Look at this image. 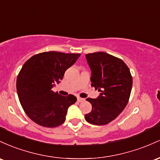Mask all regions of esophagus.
<instances>
[{
    "instance_id": "esophagus-1",
    "label": "esophagus",
    "mask_w": 160,
    "mask_h": 160,
    "mask_svg": "<svg viewBox=\"0 0 160 160\" xmlns=\"http://www.w3.org/2000/svg\"><path fill=\"white\" fill-rule=\"evenodd\" d=\"M77 100H78V102H83L84 100H85V99H83V98H79V97H78V98H77Z\"/></svg>"
}]
</instances>
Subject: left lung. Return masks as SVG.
<instances>
[{"instance_id":"obj_1","label":"left lung","mask_w":160,"mask_h":160,"mask_svg":"<svg viewBox=\"0 0 160 160\" xmlns=\"http://www.w3.org/2000/svg\"><path fill=\"white\" fill-rule=\"evenodd\" d=\"M85 57L91 71V86L100 93L95 99H86L92 109L85 118L93 125H107L126 107L132 91V75L122 60L105 52L88 53Z\"/></svg>"}]
</instances>
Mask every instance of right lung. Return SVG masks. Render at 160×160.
<instances>
[{"label":"right lung","mask_w":160,"mask_h":160,"mask_svg":"<svg viewBox=\"0 0 160 160\" xmlns=\"http://www.w3.org/2000/svg\"><path fill=\"white\" fill-rule=\"evenodd\" d=\"M80 55L44 52L34 55L22 66L17 79L18 97L27 116L38 125L54 128L65 122L68 108L77 98L72 94L62 96L52 88L60 83L66 69Z\"/></svg>","instance_id":"add662e5"}]
</instances>
